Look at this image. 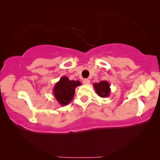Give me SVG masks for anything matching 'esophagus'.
Masks as SVG:
<instances>
[{"instance_id": "esophagus-1", "label": "esophagus", "mask_w": 160, "mask_h": 160, "mask_svg": "<svg viewBox=\"0 0 160 160\" xmlns=\"http://www.w3.org/2000/svg\"><path fill=\"white\" fill-rule=\"evenodd\" d=\"M90 82V81L89 79H84V80H83V83H84V84H85V85L89 84Z\"/></svg>"}]
</instances>
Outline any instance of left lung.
Wrapping results in <instances>:
<instances>
[{
  "instance_id": "8db88e82",
  "label": "left lung",
  "mask_w": 160,
  "mask_h": 160,
  "mask_svg": "<svg viewBox=\"0 0 160 160\" xmlns=\"http://www.w3.org/2000/svg\"><path fill=\"white\" fill-rule=\"evenodd\" d=\"M111 85L108 81L102 80L99 82H95L93 84V87L98 95L101 98H107L111 93Z\"/></svg>"
}]
</instances>
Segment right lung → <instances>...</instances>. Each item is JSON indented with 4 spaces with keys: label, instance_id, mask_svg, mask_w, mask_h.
Returning a JSON list of instances; mask_svg holds the SVG:
<instances>
[{
    "label": "right lung",
    "instance_id": "right-lung-1",
    "mask_svg": "<svg viewBox=\"0 0 160 160\" xmlns=\"http://www.w3.org/2000/svg\"><path fill=\"white\" fill-rule=\"evenodd\" d=\"M81 85L78 80H70L66 76H63L54 85L53 88L54 96L61 106H67L72 101L75 92L76 87Z\"/></svg>",
    "mask_w": 160,
    "mask_h": 160
}]
</instances>
